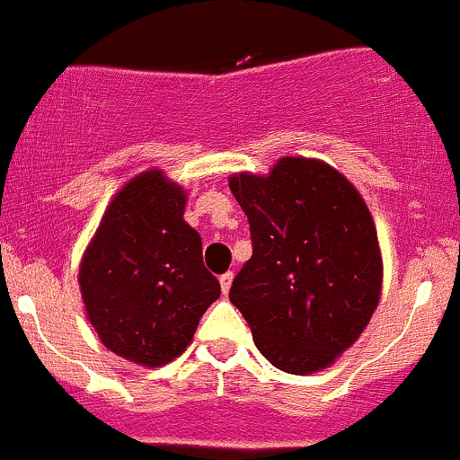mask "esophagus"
Listing matches in <instances>:
<instances>
[{
    "mask_svg": "<svg viewBox=\"0 0 460 460\" xmlns=\"http://www.w3.org/2000/svg\"><path fill=\"white\" fill-rule=\"evenodd\" d=\"M231 284H234V272H225V275L220 277V287H222V293H225V296H229Z\"/></svg>",
    "mask_w": 460,
    "mask_h": 460,
    "instance_id": "34e87169",
    "label": "esophagus"
}]
</instances>
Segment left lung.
<instances>
[{"label": "left lung", "mask_w": 460, "mask_h": 460, "mask_svg": "<svg viewBox=\"0 0 460 460\" xmlns=\"http://www.w3.org/2000/svg\"><path fill=\"white\" fill-rule=\"evenodd\" d=\"M229 188L254 245L229 300L272 367L296 376L328 369L369 325L383 291L367 201L341 172L300 155L268 173H231Z\"/></svg>", "instance_id": "1"}]
</instances>
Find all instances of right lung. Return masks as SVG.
<instances>
[{
    "instance_id": "add662e5",
    "label": "right lung",
    "mask_w": 460,
    "mask_h": 460,
    "mask_svg": "<svg viewBox=\"0 0 460 460\" xmlns=\"http://www.w3.org/2000/svg\"><path fill=\"white\" fill-rule=\"evenodd\" d=\"M185 204L183 185L163 169L137 173L111 197L80 261L91 328L105 349L146 369L179 358L220 297Z\"/></svg>"
}]
</instances>
